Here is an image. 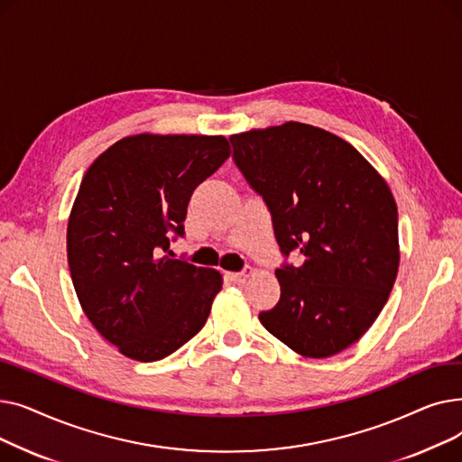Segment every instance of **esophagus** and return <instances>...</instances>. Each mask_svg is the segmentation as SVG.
<instances>
[{"mask_svg": "<svg viewBox=\"0 0 462 462\" xmlns=\"http://www.w3.org/2000/svg\"><path fill=\"white\" fill-rule=\"evenodd\" d=\"M251 273H253V270H251V268H247V270H244V272L228 273V277H230L232 281H236V282H245V281L251 277Z\"/></svg>", "mask_w": 462, "mask_h": 462, "instance_id": "34e87169", "label": "esophagus"}]
</instances>
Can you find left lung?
<instances>
[{
  "label": "left lung",
  "instance_id": "obj_1",
  "mask_svg": "<svg viewBox=\"0 0 462 462\" xmlns=\"http://www.w3.org/2000/svg\"><path fill=\"white\" fill-rule=\"evenodd\" d=\"M234 162L263 199L281 253L279 303L262 326L305 357H329L378 319L399 272V217L383 178L354 145L286 121L232 134Z\"/></svg>",
  "mask_w": 462,
  "mask_h": 462
}]
</instances>
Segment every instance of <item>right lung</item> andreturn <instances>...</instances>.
Returning <instances> with one entry per match:
<instances>
[{"label": "right lung", "instance_id": "add662e5", "mask_svg": "<svg viewBox=\"0 0 462 462\" xmlns=\"http://www.w3.org/2000/svg\"><path fill=\"white\" fill-rule=\"evenodd\" d=\"M228 157L225 136L143 133L88 168L69 215V270L86 317L124 356L162 359L204 328L223 277L170 258V239Z\"/></svg>", "mask_w": 462, "mask_h": 462}]
</instances>
